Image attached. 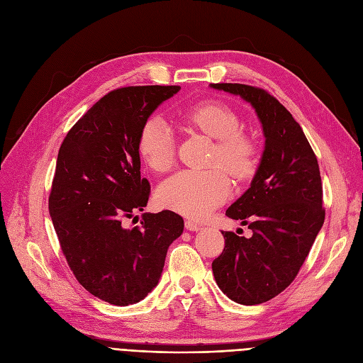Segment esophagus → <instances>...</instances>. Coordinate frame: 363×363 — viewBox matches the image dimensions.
<instances>
[{"instance_id": "34e87169", "label": "esophagus", "mask_w": 363, "mask_h": 363, "mask_svg": "<svg viewBox=\"0 0 363 363\" xmlns=\"http://www.w3.org/2000/svg\"><path fill=\"white\" fill-rule=\"evenodd\" d=\"M185 228L190 230V231H199V230H201V225L188 219V220H185Z\"/></svg>"}]
</instances>
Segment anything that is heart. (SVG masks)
I'll use <instances>...</instances> for the list:
<instances>
[{
    "label": "heart",
    "mask_w": 363,
    "mask_h": 363,
    "mask_svg": "<svg viewBox=\"0 0 363 363\" xmlns=\"http://www.w3.org/2000/svg\"><path fill=\"white\" fill-rule=\"evenodd\" d=\"M190 128L203 132L216 144L212 164L223 166L231 177L245 179L257 166L254 139L240 132V118L225 104L208 101L188 106L178 113ZM138 152L154 172H166L175 162V138L160 116L148 117L138 135ZM230 179L219 167L211 170H184L157 188V203L188 218L201 219L230 196Z\"/></svg>",
    "instance_id": "obj_1"
}]
</instances>
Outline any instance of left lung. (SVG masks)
<instances>
[{
	"instance_id": "obj_1",
	"label": "left lung",
	"mask_w": 363,
	"mask_h": 363,
	"mask_svg": "<svg viewBox=\"0 0 363 363\" xmlns=\"http://www.w3.org/2000/svg\"><path fill=\"white\" fill-rule=\"evenodd\" d=\"M249 102L265 145L247 190L227 209L250 238L223 231L225 247L212 270L233 301L255 306L285 291L296 277L325 220L318 159L292 114L269 91L238 83L211 84Z\"/></svg>"
}]
</instances>
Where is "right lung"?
<instances>
[{
  "mask_svg": "<svg viewBox=\"0 0 363 363\" xmlns=\"http://www.w3.org/2000/svg\"><path fill=\"white\" fill-rule=\"evenodd\" d=\"M179 86L109 91L78 120L57 154L49 212L62 252L80 285L114 306L144 299L160 280L167 249L184 231L172 211L143 213L150 182L140 178L138 135Z\"/></svg>",
  "mask_w": 363,
  "mask_h": 363,
  "instance_id": "obj_1",
  "label": "right lung"
}]
</instances>
